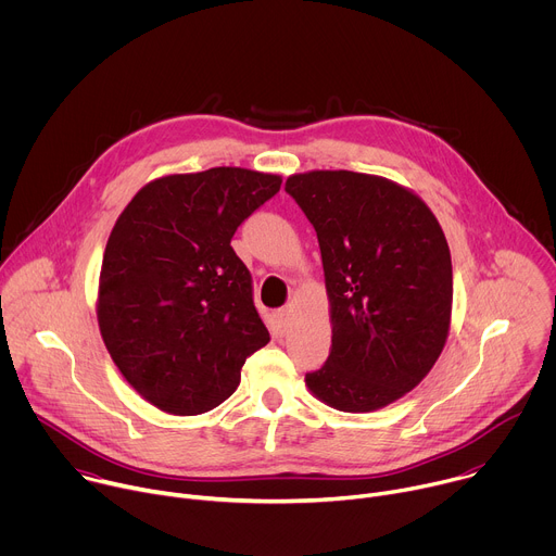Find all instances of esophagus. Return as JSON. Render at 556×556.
Here are the masks:
<instances>
[{
    "label": "esophagus",
    "mask_w": 556,
    "mask_h": 556,
    "mask_svg": "<svg viewBox=\"0 0 556 556\" xmlns=\"http://www.w3.org/2000/svg\"><path fill=\"white\" fill-rule=\"evenodd\" d=\"M292 305H286V307H281V309H277L275 312V319H277V324H279V328H281V332H286L288 328H290V324H292Z\"/></svg>",
    "instance_id": "34e87169"
}]
</instances>
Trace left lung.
Wrapping results in <instances>:
<instances>
[{"instance_id":"1","label":"left lung","mask_w":556,"mask_h":556,"mask_svg":"<svg viewBox=\"0 0 556 556\" xmlns=\"http://www.w3.org/2000/svg\"><path fill=\"white\" fill-rule=\"evenodd\" d=\"M286 191L319 237L330 296V356L305 384L339 412L382 409L431 371L446 343V237L414 191L380 176L307 172Z\"/></svg>"}]
</instances>
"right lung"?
<instances>
[{
    "mask_svg": "<svg viewBox=\"0 0 556 556\" xmlns=\"http://www.w3.org/2000/svg\"><path fill=\"white\" fill-rule=\"evenodd\" d=\"M279 187V176L242 167L176 174L144 185L116 219L99 328L125 380L161 412L215 409L270 341L230 240Z\"/></svg>",
    "mask_w": 556,
    "mask_h": 556,
    "instance_id": "right-lung-1",
    "label": "right lung"
}]
</instances>
